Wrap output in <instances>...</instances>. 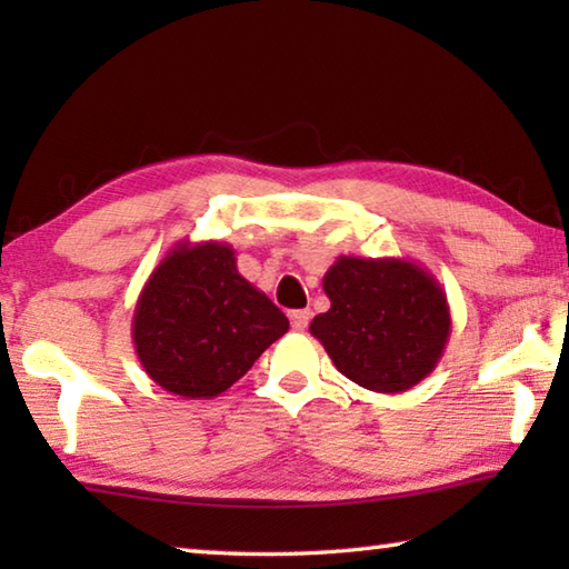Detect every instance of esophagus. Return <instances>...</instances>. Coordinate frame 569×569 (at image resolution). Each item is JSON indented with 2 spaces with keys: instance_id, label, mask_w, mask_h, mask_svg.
<instances>
[{
  "instance_id": "obj_1",
  "label": "esophagus",
  "mask_w": 569,
  "mask_h": 569,
  "mask_svg": "<svg viewBox=\"0 0 569 569\" xmlns=\"http://www.w3.org/2000/svg\"><path fill=\"white\" fill-rule=\"evenodd\" d=\"M288 319H291V326L296 331H303L308 321H311V311H308V308H298V311L288 313Z\"/></svg>"
}]
</instances>
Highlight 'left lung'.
Returning a JSON list of instances; mask_svg holds the SVG:
<instances>
[{"instance_id": "obj_1", "label": "left lung", "mask_w": 569, "mask_h": 569, "mask_svg": "<svg viewBox=\"0 0 569 569\" xmlns=\"http://www.w3.org/2000/svg\"><path fill=\"white\" fill-rule=\"evenodd\" d=\"M331 308L308 326L359 387L399 393L437 369L451 333L445 288L403 258L339 256L323 276Z\"/></svg>"}]
</instances>
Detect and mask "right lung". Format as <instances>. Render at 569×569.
<instances>
[{
  "label": "right lung",
  "instance_id": "right-lung-1",
  "mask_svg": "<svg viewBox=\"0 0 569 569\" xmlns=\"http://www.w3.org/2000/svg\"><path fill=\"white\" fill-rule=\"evenodd\" d=\"M286 331V313L238 273L233 246L220 240L170 248L132 316L142 369L182 399L223 393Z\"/></svg>",
  "mask_w": 569,
  "mask_h": 569
}]
</instances>
